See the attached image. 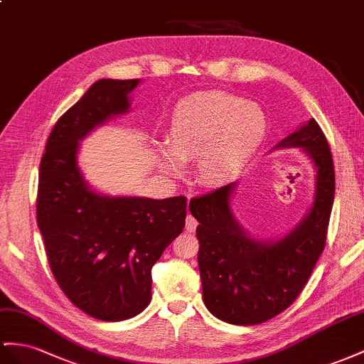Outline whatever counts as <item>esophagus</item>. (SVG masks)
Wrapping results in <instances>:
<instances>
[{"instance_id":"obj_1","label":"esophagus","mask_w":364,"mask_h":364,"mask_svg":"<svg viewBox=\"0 0 364 364\" xmlns=\"http://www.w3.org/2000/svg\"><path fill=\"white\" fill-rule=\"evenodd\" d=\"M197 226H198V221L195 220V218L191 215V213H189V215L186 217V230H188V232H193L195 229H197Z\"/></svg>"}]
</instances>
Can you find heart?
Listing matches in <instances>:
<instances>
[{
    "label": "heart",
    "instance_id": "obj_1",
    "mask_svg": "<svg viewBox=\"0 0 364 364\" xmlns=\"http://www.w3.org/2000/svg\"><path fill=\"white\" fill-rule=\"evenodd\" d=\"M266 134L262 107L230 93H206L176 105L167 130L169 146H156L155 158L172 173L181 171V160H197L200 183L223 186L252 160Z\"/></svg>",
    "mask_w": 364,
    "mask_h": 364
}]
</instances>
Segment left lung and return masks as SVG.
I'll return each mask as SVG.
<instances>
[{"instance_id": "obj_1", "label": "left lung", "mask_w": 364, "mask_h": 364, "mask_svg": "<svg viewBox=\"0 0 364 364\" xmlns=\"http://www.w3.org/2000/svg\"><path fill=\"white\" fill-rule=\"evenodd\" d=\"M298 147L315 167L314 203L304 218L278 240L250 237L230 209L237 183L192 198L200 223L198 267L209 312L230 324L252 326L274 318L300 295L326 245L335 195L332 154L312 118L275 149Z\"/></svg>"}]
</instances>
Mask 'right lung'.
I'll return each instance as SVG.
<instances>
[{
    "mask_svg": "<svg viewBox=\"0 0 364 364\" xmlns=\"http://www.w3.org/2000/svg\"><path fill=\"white\" fill-rule=\"evenodd\" d=\"M139 80H98L57 124L40 164L36 223L52 274L69 300L102 321L143 312L152 266L178 237L186 197H109L90 189L78 166L80 141L124 115Z\"/></svg>",
    "mask_w": 364,
    "mask_h": 364,
    "instance_id": "right-lung-1",
    "label": "right lung"
}]
</instances>
